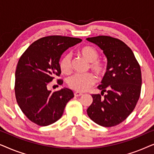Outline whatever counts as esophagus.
I'll return each instance as SVG.
<instances>
[{"instance_id": "1", "label": "esophagus", "mask_w": 154, "mask_h": 154, "mask_svg": "<svg viewBox=\"0 0 154 154\" xmlns=\"http://www.w3.org/2000/svg\"><path fill=\"white\" fill-rule=\"evenodd\" d=\"M83 93H81V92H74V96L75 97H80L81 96Z\"/></svg>"}]
</instances>
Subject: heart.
I'll return each mask as SVG.
<instances>
[{"label":"heart","mask_w":154,"mask_h":154,"mask_svg":"<svg viewBox=\"0 0 154 154\" xmlns=\"http://www.w3.org/2000/svg\"><path fill=\"white\" fill-rule=\"evenodd\" d=\"M79 54L90 62V68L95 73L99 78H102L106 72V64L104 62L98 60L99 52L91 46L86 45L79 48ZM60 70L62 73L67 74L71 70V57L66 54L62 57L59 62ZM95 83V77L92 73L85 74H74L67 79V84L71 89L79 92H85L90 89Z\"/></svg>","instance_id":"heart-1"}]
</instances>
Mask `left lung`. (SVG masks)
<instances>
[{
	"label": "left lung",
	"instance_id": "8db88e82",
	"mask_svg": "<svg viewBox=\"0 0 154 154\" xmlns=\"http://www.w3.org/2000/svg\"><path fill=\"white\" fill-rule=\"evenodd\" d=\"M86 39L99 46L107 58L106 72L97 87L102 92L92 95L88 115L98 125L113 127L135 108L142 88L140 66L132 50L121 40L108 35Z\"/></svg>",
	"mask_w": 154,
	"mask_h": 154
}]
</instances>
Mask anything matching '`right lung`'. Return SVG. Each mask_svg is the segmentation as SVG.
<instances>
[{
	"label": "right lung",
	"mask_w": 154,
	"mask_h": 154,
	"mask_svg": "<svg viewBox=\"0 0 154 154\" xmlns=\"http://www.w3.org/2000/svg\"><path fill=\"white\" fill-rule=\"evenodd\" d=\"M81 38L50 35L33 42L20 57L15 71L14 92L24 114L38 125L47 126L62 117L65 106L74 95L72 90L62 88L54 92L48 85L61 70L59 61L69 48ZM62 85V79L57 80Z\"/></svg>",
	"instance_id": "add662e5"
}]
</instances>
